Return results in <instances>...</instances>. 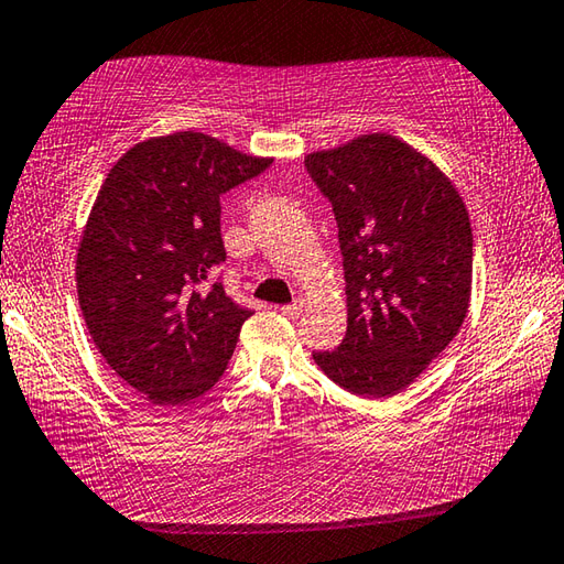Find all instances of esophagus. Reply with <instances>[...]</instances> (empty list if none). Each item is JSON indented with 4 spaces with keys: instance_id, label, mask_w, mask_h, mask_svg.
<instances>
[{
    "instance_id": "1",
    "label": "esophagus",
    "mask_w": 564,
    "mask_h": 564,
    "mask_svg": "<svg viewBox=\"0 0 564 564\" xmlns=\"http://www.w3.org/2000/svg\"><path fill=\"white\" fill-rule=\"evenodd\" d=\"M303 308H305V301H303V299H295L293 303L283 305L281 313H283V316H289V318H299L301 313H303Z\"/></svg>"
}]
</instances>
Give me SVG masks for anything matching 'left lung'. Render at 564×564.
<instances>
[{"mask_svg":"<svg viewBox=\"0 0 564 564\" xmlns=\"http://www.w3.org/2000/svg\"><path fill=\"white\" fill-rule=\"evenodd\" d=\"M305 169L336 214L348 295L346 338L313 360L348 393L390 398L451 346L467 316V208L431 159L390 133L313 151Z\"/></svg>","mask_w":564,"mask_h":564,"instance_id":"8db88e82","label":"left lung"}]
</instances>
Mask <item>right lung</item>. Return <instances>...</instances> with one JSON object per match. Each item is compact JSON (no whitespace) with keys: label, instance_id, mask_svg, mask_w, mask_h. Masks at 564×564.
Masks as SVG:
<instances>
[{"label":"right lung","instance_id":"1","mask_svg":"<svg viewBox=\"0 0 564 564\" xmlns=\"http://www.w3.org/2000/svg\"><path fill=\"white\" fill-rule=\"evenodd\" d=\"M202 131L129 149L104 178L76 253L94 346L154 405L204 395L251 311L214 281L226 261L221 196L269 169Z\"/></svg>","mask_w":564,"mask_h":564}]
</instances>
